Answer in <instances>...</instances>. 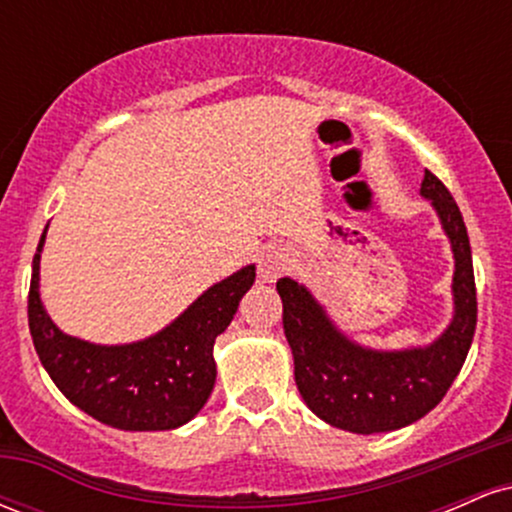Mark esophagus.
Wrapping results in <instances>:
<instances>
[{
    "mask_svg": "<svg viewBox=\"0 0 512 512\" xmlns=\"http://www.w3.org/2000/svg\"><path fill=\"white\" fill-rule=\"evenodd\" d=\"M289 264H291L289 250L272 245V248H267L262 252L260 264H257V274H260V279L264 281V284H274V281L279 279L286 269H289Z\"/></svg>",
    "mask_w": 512,
    "mask_h": 512,
    "instance_id": "1",
    "label": "esophagus"
}]
</instances>
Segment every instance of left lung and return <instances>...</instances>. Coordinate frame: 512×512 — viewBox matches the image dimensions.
<instances>
[{
	"label": "left lung",
	"mask_w": 512,
	"mask_h": 512,
	"mask_svg": "<svg viewBox=\"0 0 512 512\" xmlns=\"http://www.w3.org/2000/svg\"><path fill=\"white\" fill-rule=\"evenodd\" d=\"M421 197L431 199L455 257V313L433 344L402 351L366 349L337 330L303 284L291 276L276 281L298 392L313 414L342 431L370 436L419 421L450 390L472 346L477 286L467 226L448 187L431 170L424 173Z\"/></svg>",
	"instance_id": "left-lung-1"
}]
</instances>
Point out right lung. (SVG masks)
Masks as SVG:
<instances>
[{
    "label": "right lung",
    "mask_w": 512,
    "mask_h": 512,
    "mask_svg": "<svg viewBox=\"0 0 512 512\" xmlns=\"http://www.w3.org/2000/svg\"><path fill=\"white\" fill-rule=\"evenodd\" d=\"M33 257L28 327L40 363L74 407L120 431H170L195 419L216 383L214 342L255 284V264L197 298L168 327L132 344H91L64 334L40 301V252Z\"/></svg>",
    "instance_id": "add662e5"
}]
</instances>
